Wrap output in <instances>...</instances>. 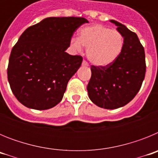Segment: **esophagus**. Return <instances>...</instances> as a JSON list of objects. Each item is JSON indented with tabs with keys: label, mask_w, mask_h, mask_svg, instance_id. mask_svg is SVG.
I'll list each match as a JSON object with an SVG mask.
<instances>
[{
	"label": "esophagus",
	"mask_w": 158,
	"mask_h": 158,
	"mask_svg": "<svg viewBox=\"0 0 158 158\" xmlns=\"http://www.w3.org/2000/svg\"><path fill=\"white\" fill-rule=\"evenodd\" d=\"M82 65H84V66H88V65H89V62H88L87 61H85V60H83V62H82Z\"/></svg>",
	"instance_id": "34e87169"
}]
</instances>
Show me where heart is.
Segmentation results:
<instances>
[{
  "instance_id": "obj_1",
  "label": "heart",
  "mask_w": 158,
  "mask_h": 158,
  "mask_svg": "<svg viewBox=\"0 0 158 158\" xmlns=\"http://www.w3.org/2000/svg\"><path fill=\"white\" fill-rule=\"evenodd\" d=\"M71 45L77 51L82 46L87 48L89 59L100 66L114 62L122 53L124 38L121 32L101 24H95L81 29L78 39H73Z\"/></svg>"
}]
</instances>
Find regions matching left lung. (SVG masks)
I'll return each instance as SVG.
<instances>
[{
  "label": "left lung",
  "instance_id": "obj_1",
  "mask_svg": "<svg viewBox=\"0 0 158 158\" xmlns=\"http://www.w3.org/2000/svg\"><path fill=\"white\" fill-rule=\"evenodd\" d=\"M110 21L123 35V49L110 65H91L92 76L87 90L95 104L106 109H115L128 104L139 93L146 65L144 47L137 35L118 21Z\"/></svg>",
  "mask_w": 158,
  "mask_h": 158
}]
</instances>
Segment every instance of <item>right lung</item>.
<instances>
[{"label": "right lung", "mask_w": 158, "mask_h": 158, "mask_svg": "<svg viewBox=\"0 0 158 158\" xmlns=\"http://www.w3.org/2000/svg\"><path fill=\"white\" fill-rule=\"evenodd\" d=\"M85 23L83 17H49L23 31L12 47L7 70L12 92L22 104L47 110L62 100L83 61L65 51L74 31Z\"/></svg>", "instance_id": "obj_1"}]
</instances>
